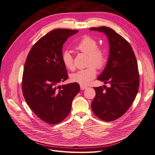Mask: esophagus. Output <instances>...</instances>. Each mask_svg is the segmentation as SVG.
Returning a JSON list of instances; mask_svg holds the SVG:
<instances>
[{
    "label": "esophagus",
    "mask_w": 155,
    "mask_h": 155,
    "mask_svg": "<svg viewBox=\"0 0 155 155\" xmlns=\"http://www.w3.org/2000/svg\"><path fill=\"white\" fill-rule=\"evenodd\" d=\"M81 90H84V89H86L87 88V86H81Z\"/></svg>",
    "instance_id": "esophagus-1"
}]
</instances>
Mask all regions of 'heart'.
<instances>
[{"label":"heart","mask_w":155,"mask_h":155,"mask_svg":"<svg viewBox=\"0 0 155 155\" xmlns=\"http://www.w3.org/2000/svg\"><path fill=\"white\" fill-rule=\"evenodd\" d=\"M98 42L89 35H84L74 45V49L79 52L87 54L88 68L81 69L72 74L71 80L81 86H87L96 76V69L103 68L107 62V58L105 51L98 47ZM62 61L65 67L71 71L74 70V60L68 51L63 52Z\"/></svg>","instance_id":"b5f03b06"}]
</instances>
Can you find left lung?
<instances>
[{"label":"left lung","mask_w":155,"mask_h":155,"mask_svg":"<svg viewBox=\"0 0 155 155\" xmlns=\"http://www.w3.org/2000/svg\"><path fill=\"white\" fill-rule=\"evenodd\" d=\"M90 30L104 33L110 44L107 65L97 80L106 86L94 87L96 96L91 103L94 114L105 121H114L130 108L140 86L137 61L130 43L107 27H92Z\"/></svg>","instance_id":"8db88e82"}]
</instances>
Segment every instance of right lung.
I'll use <instances>...</instances> for the list:
<instances>
[{"mask_svg": "<svg viewBox=\"0 0 155 155\" xmlns=\"http://www.w3.org/2000/svg\"><path fill=\"white\" fill-rule=\"evenodd\" d=\"M78 30L56 29L36 42L24 64L22 89L32 111L43 121L56 124L69 114L74 97L80 91L77 83L62 86L68 79L62 61V45Z\"/></svg>", "mask_w": 155, "mask_h": 155, "instance_id": "1", "label": "right lung"}]
</instances>
